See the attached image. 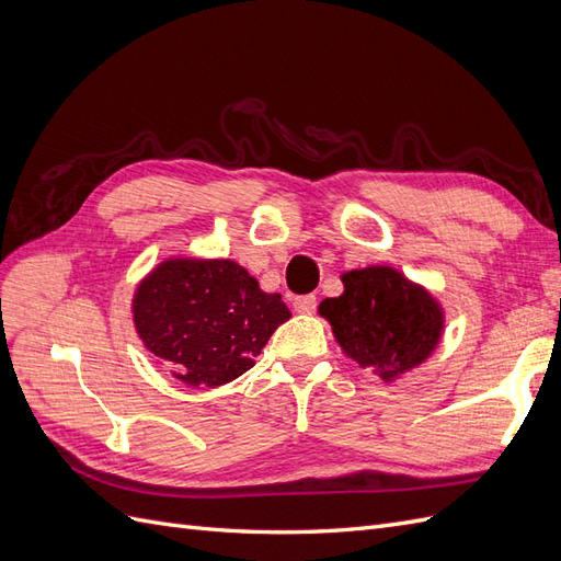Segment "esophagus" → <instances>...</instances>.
Masks as SVG:
<instances>
[{
	"instance_id": "obj_1",
	"label": "esophagus",
	"mask_w": 561,
	"mask_h": 561,
	"mask_svg": "<svg viewBox=\"0 0 561 561\" xmlns=\"http://www.w3.org/2000/svg\"><path fill=\"white\" fill-rule=\"evenodd\" d=\"M293 307L297 313H313L316 307H318V297L316 295H301V297H295Z\"/></svg>"
}]
</instances>
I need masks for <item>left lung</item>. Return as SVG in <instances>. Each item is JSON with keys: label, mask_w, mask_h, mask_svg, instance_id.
<instances>
[{"label": "left lung", "mask_w": 561, "mask_h": 561, "mask_svg": "<svg viewBox=\"0 0 561 561\" xmlns=\"http://www.w3.org/2000/svg\"><path fill=\"white\" fill-rule=\"evenodd\" d=\"M342 280L344 295L320 301L318 313L348 358L393 381L435 351L445 316L428 290L390 266L355 268Z\"/></svg>", "instance_id": "1"}]
</instances>
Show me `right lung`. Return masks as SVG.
<instances>
[{
  "label": "right lung",
  "mask_w": 561,
  "mask_h": 561,
  "mask_svg": "<svg viewBox=\"0 0 561 561\" xmlns=\"http://www.w3.org/2000/svg\"><path fill=\"white\" fill-rule=\"evenodd\" d=\"M287 318L280 295L262 293L231 260H165L133 297L142 344L190 386L215 388L241 377Z\"/></svg>",
  "instance_id": "1"
}]
</instances>
